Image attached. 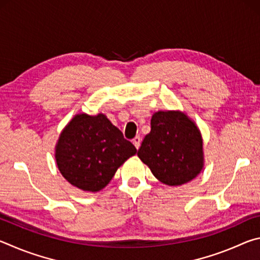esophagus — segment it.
<instances>
[{
	"label": "esophagus",
	"mask_w": 260,
	"mask_h": 260,
	"mask_svg": "<svg viewBox=\"0 0 260 260\" xmlns=\"http://www.w3.org/2000/svg\"><path fill=\"white\" fill-rule=\"evenodd\" d=\"M133 144H134L136 149L140 148V146H141V138H140V136H135V138L133 139Z\"/></svg>",
	"instance_id": "34e87169"
}]
</instances>
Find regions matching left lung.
<instances>
[{
    "label": "left lung",
    "mask_w": 260,
    "mask_h": 260,
    "mask_svg": "<svg viewBox=\"0 0 260 260\" xmlns=\"http://www.w3.org/2000/svg\"><path fill=\"white\" fill-rule=\"evenodd\" d=\"M138 156L160 182L180 186L203 167V142L196 125L181 112L158 111Z\"/></svg>",
    "instance_id": "8db88e82"
}]
</instances>
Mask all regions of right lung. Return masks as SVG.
Returning <instances> with one entry per match:
<instances>
[{"label":"right lung","instance_id":"right-lung-1","mask_svg":"<svg viewBox=\"0 0 260 260\" xmlns=\"http://www.w3.org/2000/svg\"><path fill=\"white\" fill-rule=\"evenodd\" d=\"M136 153L133 143L104 114H78L59 136L57 166L74 187L99 191L111 181L122 162Z\"/></svg>","mask_w":260,"mask_h":260}]
</instances>
